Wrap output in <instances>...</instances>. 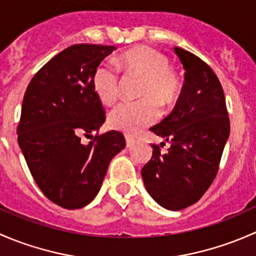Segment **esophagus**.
<instances>
[{"label":"esophagus","instance_id":"esophagus-1","mask_svg":"<svg viewBox=\"0 0 256 256\" xmlns=\"http://www.w3.org/2000/svg\"><path fill=\"white\" fill-rule=\"evenodd\" d=\"M125 140H126V146L128 147H132L134 144H135V140H134V138L128 135L125 136Z\"/></svg>","mask_w":256,"mask_h":256}]
</instances>
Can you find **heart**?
I'll use <instances>...</instances> for the list:
<instances>
[{
  "instance_id": "heart-1",
  "label": "heart",
  "mask_w": 256,
  "mask_h": 256,
  "mask_svg": "<svg viewBox=\"0 0 256 256\" xmlns=\"http://www.w3.org/2000/svg\"><path fill=\"white\" fill-rule=\"evenodd\" d=\"M116 66L130 76L142 78L138 102H126L109 115L112 128L132 135L154 124L160 118V105L171 106L182 89L180 76L170 68L164 54L146 46L131 48L116 59ZM92 85L98 99L104 105H112L118 96V72L110 64L102 63L92 73Z\"/></svg>"
}]
</instances>
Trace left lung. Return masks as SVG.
<instances>
[{"instance_id":"1","label":"left lung","mask_w":256,"mask_h":256,"mask_svg":"<svg viewBox=\"0 0 256 256\" xmlns=\"http://www.w3.org/2000/svg\"><path fill=\"white\" fill-rule=\"evenodd\" d=\"M184 84L174 112L150 130L170 144L166 154L152 144L141 170L147 192L161 207L180 210L202 198L214 180L230 132L220 82L207 63L174 47Z\"/></svg>"}]
</instances>
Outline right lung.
<instances>
[{"instance_id": "add662e5", "label": "right lung", "mask_w": 256, "mask_h": 256, "mask_svg": "<svg viewBox=\"0 0 256 256\" xmlns=\"http://www.w3.org/2000/svg\"><path fill=\"white\" fill-rule=\"evenodd\" d=\"M114 46H70L28 84L18 124V144L43 194L66 209L89 204L99 193L125 138L112 130L92 136L105 121L92 85L95 68ZM90 138L89 144L81 142Z\"/></svg>"}]
</instances>
